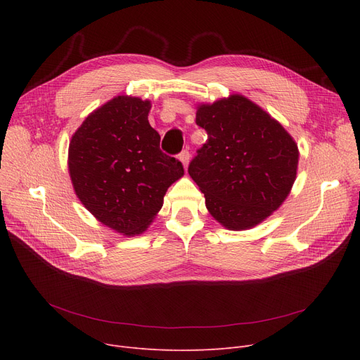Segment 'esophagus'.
Listing matches in <instances>:
<instances>
[{
	"mask_svg": "<svg viewBox=\"0 0 360 360\" xmlns=\"http://www.w3.org/2000/svg\"><path fill=\"white\" fill-rule=\"evenodd\" d=\"M178 159L182 162L184 167L186 169V167H188V163H190V151H188V150H184V151H181L179 156H178Z\"/></svg>",
	"mask_w": 360,
	"mask_h": 360,
	"instance_id": "obj_1",
	"label": "esophagus"
}]
</instances>
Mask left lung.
<instances>
[{"instance_id":"8db88e82","label":"left lung","mask_w":360,"mask_h":360,"mask_svg":"<svg viewBox=\"0 0 360 360\" xmlns=\"http://www.w3.org/2000/svg\"><path fill=\"white\" fill-rule=\"evenodd\" d=\"M207 141L188 166L210 214L229 231L251 229L289 195L299 150L283 125L242 94L197 108Z\"/></svg>"}]
</instances>
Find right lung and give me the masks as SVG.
I'll use <instances>...</instances> for the list:
<instances>
[{
    "label": "right lung",
    "mask_w": 360,
    "mask_h": 360,
    "mask_svg": "<svg viewBox=\"0 0 360 360\" xmlns=\"http://www.w3.org/2000/svg\"><path fill=\"white\" fill-rule=\"evenodd\" d=\"M150 101L117 96L93 110L71 137L68 170L74 191L101 223L125 236L143 233L184 175L160 150L148 124Z\"/></svg>",
    "instance_id": "right-lung-1"
}]
</instances>
